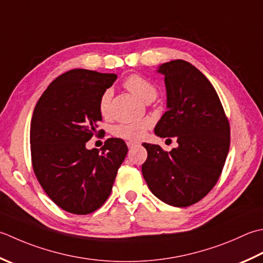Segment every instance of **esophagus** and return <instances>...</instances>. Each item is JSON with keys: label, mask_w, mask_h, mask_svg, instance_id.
Listing matches in <instances>:
<instances>
[{"label": "esophagus", "mask_w": 263, "mask_h": 263, "mask_svg": "<svg viewBox=\"0 0 263 263\" xmlns=\"http://www.w3.org/2000/svg\"><path fill=\"white\" fill-rule=\"evenodd\" d=\"M126 145H127V147H128V148L131 149V148L135 147V146L137 145V143H136V142H132V141H127V142H126Z\"/></svg>", "instance_id": "obj_1"}]
</instances>
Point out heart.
Listing matches in <instances>:
<instances>
[{"label":"heart","instance_id":"b5f03b06","mask_svg":"<svg viewBox=\"0 0 263 263\" xmlns=\"http://www.w3.org/2000/svg\"><path fill=\"white\" fill-rule=\"evenodd\" d=\"M124 86L131 92V93L138 97L139 99L142 101H151L155 99L157 95L156 87L154 86L152 82H149L145 77L140 75L133 74L127 77L124 81ZM112 97L111 90H106L104 93L100 96L99 104H98V109L101 116H107L109 114V106L110 100ZM149 123L143 122H136V123H121L112 127L111 133L117 138L125 139V140L137 141L140 140L142 138L143 133H145L146 128L148 127Z\"/></svg>","mask_w":263,"mask_h":263}]
</instances>
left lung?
<instances>
[{"mask_svg":"<svg viewBox=\"0 0 263 263\" xmlns=\"http://www.w3.org/2000/svg\"><path fill=\"white\" fill-rule=\"evenodd\" d=\"M166 87V107L156 136L176 137L179 146L164 152L142 143L148 156L141 171L151 192L177 208L190 206L211 192L222 172L230 126L217 91L203 73L184 60L158 67Z\"/></svg>","mask_w":263,"mask_h":263,"instance_id":"1","label":"left lung"}]
</instances>
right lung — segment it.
<instances>
[{"mask_svg": "<svg viewBox=\"0 0 263 263\" xmlns=\"http://www.w3.org/2000/svg\"><path fill=\"white\" fill-rule=\"evenodd\" d=\"M116 79V74L68 70L35 106L30 123L34 173L46 195L69 213L89 214L104 205L127 154L120 138L107 139L101 153L85 147L102 120L100 96Z\"/></svg>", "mask_w": 263, "mask_h": 263, "instance_id": "obj_1", "label": "right lung"}]
</instances>
